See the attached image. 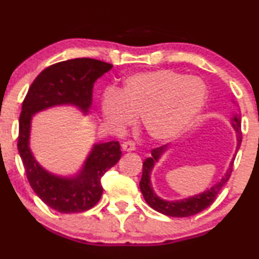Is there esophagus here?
Returning a JSON list of instances; mask_svg holds the SVG:
<instances>
[{
	"label": "esophagus",
	"instance_id": "34e87169",
	"mask_svg": "<svg viewBox=\"0 0 259 259\" xmlns=\"http://www.w3.org/2000/svg\"><path fill=\"white\" fill-rule=\"evenodd\" d=\"M121 148H123V151H125V152H133V151H135V149H136L135 143H134L133 141L123 142V145H121Z\"/></svg>",
	"mask_w": 259,
	"mask_h": 259
}]
</instances>
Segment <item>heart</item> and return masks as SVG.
Listing matches in <instances>:
<instances>
[{
  "mask_svg": "<svg viewBox=\"0 0 259 259\" xmlns=\"http://www.w3.org/2000/svg\"><path fill=\"white\" fill-rule=\"evenodd\" d=\"M207 90L197 77L174 70L147 71L127 77L120 92L108 90L102 116L121 130L141 116L145 132L155 141H169L188 130L204 110Z\"/></svg>",
  "mask_w": 259,
  "mask_h": 259,
  "instance_id": "heart-1",
  "label": "heart"
}]
</instances>
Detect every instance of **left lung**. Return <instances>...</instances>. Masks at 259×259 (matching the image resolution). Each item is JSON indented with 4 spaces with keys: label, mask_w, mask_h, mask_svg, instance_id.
<instances>
[{
    "label": "left lung",
    "mask_w": 259,
    "mask_h": 259,
    "mask_svg": "<svg viewBox=\"0 0 259 259\" xmlns=\"http://www.w3.org/2000/svg\"><path fill=\"white\" fill-rule=\"evenodd\" d=\"M232 126L234 127L236 132V151H238L240 145H241V118L240 116H234L232 118ZM167 146H160V147L152 149V157L147 158L145 161H143L142 165V177L141 181H140V189H141L143 198L147 204L152 208H154L158 212L166 214V216L170 217H189L193 216V214H197L201 212L202 210L210 206L211 204L214 201V199L217 198L221 189L223 188V186L226 185L227 181L229 180L230 175H232L233 171V164H234V159L233 158L232 161H230L229 167L227 169V172L224 174L222 180L220 182H217L216 185L211 187L207 191L200 193V194L194 195V197H189L187 199H182V200H175V201H169L164 200L158 197L155 194L153 188H152L151 183V172L153 170L154 164L159 160L161 154L166 151ZM236 153V152H235Z\"/></svg>",
    "instance_id": "1"
}]
</instances>
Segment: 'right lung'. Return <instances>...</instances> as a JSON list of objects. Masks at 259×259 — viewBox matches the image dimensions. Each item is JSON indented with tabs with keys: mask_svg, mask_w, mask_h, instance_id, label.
<instances>
[{
	"mask_svg": "<svg viewBox=\"0 0 259 259\" xmlns=\"http://www.w3.org/2000/svg\"><path fill=\"white\" fill-rule=\"evenodd\" d=\"M111 68V64L89 58L58 62L36 77L24 99L18 151L31 188L58 212H83L95 206L104 191L102 176L120 159L119 142L95 143L78 174L71 177L58 176L43 169L31 152V119L37 112L62 105L76 106L87 114L93 102L94 83Z\"/></svg>",
	"mask_w": 259,
	"mask_h": 259,
	"instance_id": "add662e5",
	"label": "right lung"
}]
</instances>
